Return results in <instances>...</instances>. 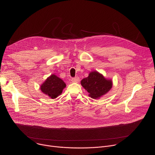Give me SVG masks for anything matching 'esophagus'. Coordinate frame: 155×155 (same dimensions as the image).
<instances>
[{"label": "esophagus", "instance_id": "34e87169", "mask_svg": "<svg viewBox=\"0 0 155 155\" xmlns=\"http://www.w3.org/2000/svg\"><path fill=\"white\" fill-rule=\"evenodd\" d=\"M71 81L72 82H74V83H78L79 81H80V78L79 77H75V78H71Z\"/></svg>", "mask_w": 155, "mask_h": 155}]
</instances>
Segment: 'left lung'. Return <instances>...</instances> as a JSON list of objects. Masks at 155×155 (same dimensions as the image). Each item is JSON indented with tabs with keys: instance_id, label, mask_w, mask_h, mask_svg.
<instances>
[{
	"instance_id": "left-lung-1",
	"label": "left lung",
	"mask_w": 155,
	"mask_h": 155,
	"mask_svg": "<svg viewBox=\"0 0 155 155\" xmlns=\"http://www.w3.org/2000/svg\"><path fill=\"white\" fill-rule=\"evenodd\" d=\"M81 85L88 92L89 97L97 99L107 94L112 87L110 79H106L101 73L94 71L89 73L88 77L81 81Z\"/></svg>"
}]
</instances>
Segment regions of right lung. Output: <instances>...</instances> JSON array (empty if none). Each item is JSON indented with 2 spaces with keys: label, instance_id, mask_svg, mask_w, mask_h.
I'll return each mask as SVG.
<instances>
[{
  "label": "right lung",
  "instance_id": "add662e5",
  "mask_svg": "<svg viewBox=\"0 0 155 155\" xmlns=\"http://www.w3.org/2000/svg\"><path fill=\"white\" fill-rule=\"evenodd\" d=\"M65 87L66 84L63 81L53 74L49 77L41 85V91L51 99H55L61 94Z\"/></svg>",
  "mask_w": 155,
  "mask_h": 155
}]
</instances>
